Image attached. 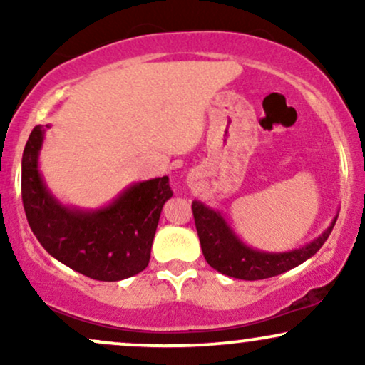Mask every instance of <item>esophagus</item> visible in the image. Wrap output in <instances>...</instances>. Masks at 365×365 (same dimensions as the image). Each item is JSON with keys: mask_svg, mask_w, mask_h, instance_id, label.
<instances>
[{"mask_svg": "<svg viewBox=\"0 0 365 365\" xmlns=\"http://www.w3.org/2000/svg\"><path fill=\"white\" fill-rule=\"evenodd\" d=\"M188 183H192V182H190V178H188Z\"/></svg>", "mask_w": 365, "mask_h": 365, "instance_id": "esophagus-1", "label": "esophagus"}]
</instances>
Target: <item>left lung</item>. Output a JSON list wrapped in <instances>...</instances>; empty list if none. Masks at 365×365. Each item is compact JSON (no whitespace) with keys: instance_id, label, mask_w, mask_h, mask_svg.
Segmentation results:
<instances>
[{"instance_id":"8db88e82","label":"left lung","mask_w":365,"mask_h":365,"mask_svg":"<svg viewBox=\"0 0 365 365\" xmlns=\"http://www.w3.org/2000/svg\"><path fill=\"white\" fill-rule=\"evenodd\" d=\"M192 211L202 254L209 266L215 267L217 273L245 282L273 278L311 259L328 240L338 217V215L334 216L328 228L309 244L284 252H269L245 244L217 209L194 200Z\"/></svg>"}]
</instances>
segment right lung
Segmentation results:
<instances>
[{
    "label": "right lung",
    "instance_id": "obj_1",
    "mask_svg": "<svg viewBox=\"0 0 365 365\" xmlns=\"http://www.w3.org/2000/svg\"><path fill=\"white\" fill-rule=\"evenodd\" d=\"M49 125H37L22 156V200L41 245L56 261L99 282H120L148 267L163 206L171 199L168 177L135 182L110 204L83 209L63 204L39 170Z\"/></svg>",
    "mask_w": 365,
    "mask_h": 365
}]
</instances>
